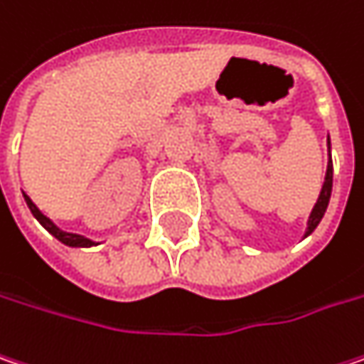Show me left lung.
Listing matches in <instances>:
<instances>
[{
  "label": "left lung",
  "instance_id": "obj_1",
  "mask_svg": "<svg viewBox=\"0 0 364 364\" xmlns=\"http://www.w3.org/2000/svg\"><path fill=\"white\" fill-rule=\"evenodd\" d=\"M328 148H330V138H328ZM331 181H333V166H331V156L328 161V171H326V179H323V185H321V191H319V198L317 202L313 205L309 214V220H307V232L305 237H309L311 232L317 228V225L321 223L326 210H328V203H330V196H331Z\"/></svg>",
  "mask_w": 364,
  "mask_h": 364
}]
</instances>
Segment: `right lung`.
<instances>
[{
	"mask_svg": "<svg viewBox=\"0 0 364 364\" xmlns=\"http://www.w3.org/2000/svg\"><path fill=\"white\" fill-rule=\"evenodd\" d=\"M24 200H26V205L31 208V212H33V216L43 225V228H47L51 235H53L57 241H61L63 245L68 247H92V245H98V243H95L92 239H88V237H84V235H77V232H68V230H61L59 226L55 225L51 218H47L38 208H36V203L24 193Z\"/></svg>",
	"mask_w": 364,
	"mask_h": 364,
	"instance_id": "right-lung-1",
	"label": "right lung"
}]
</instances>
